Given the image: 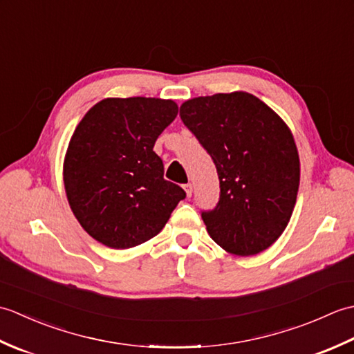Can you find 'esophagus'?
<instances>
[{
	"mask_svg": "<svg viewBox=\"0 0 354 354\" xmlns=\"http://www.w3.org/2000/svg\"><path fill=\"white\" fill-rule=\"evenodd\" d=\"M184 190H185V193H187V196H192V193H193V187H192V184L189 183V184H185L184 185Z\"/></svg>",
	"mask_w": 354,
	"mask_h": 354,
	"instance_id": "34e87169",
	"label": "esophagus"
}]
</instances>
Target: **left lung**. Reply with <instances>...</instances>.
Wrapping results in <instances>:
<instances>
[{
  "label": "left lung",
  "mask_w": 354,
  "mask_h": 354,
  "mask_svg": "<svg viewBox=\"0 0 354 354\" xmlns=\"http://www.w3.org/2000/svg\"><path fill=\"white\" fill-rule=\"evenodd\" d=\"M179 115L219 176V202L202 212L209 237L234 255L268 250L288 227L297 202L299 158L289 127L243 91L187 100Z\"/></svg>",
  "instance_id": "8db88e82"
}]
</instances>
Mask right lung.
<instances>
[{
	"label": "right lung",
	"mask_w": 354,
	"mask_h": 354,
	"mask_svg": "<svg viewBox=\"0 0 354 354\" xmlns=\"http://www.w3.org/2000/svg\"><path fill=\"white\" fill-rule=\"evenodd\" d=\"M178 115L173 100L104 99L89 109L70 140L64 184L74 216L104 246L147 242L167 223L181 187L164 179L156 138Z\"/></svg>",
	"instance_id": "right-lung-1"
}]
</instances>
